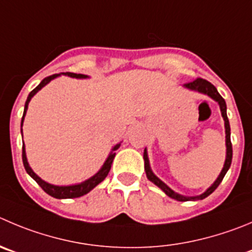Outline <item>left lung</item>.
<instances>
[{"label":"left lung","instance_id":"1","mask_svg":"<svg viewBox=\"0 0 252 252\" xmlns=\"http://www.w3.org/2000/svg\"><path fill=\"white\" fill-rule=\"evenodd\" d=\"M183 88L188 89L190 92H195V93H200L203 95H207L209 96L210 99H213L214 101H217L219 104L220 107V111H221V116L224 119V126H225V146H226V156H225V162H224V167H222L221 172L220 174L218 176V178L215 179L214 183L204 191L200 195H194V196H188V195H183V194H179L177 191H174L173 189L169 188L163 181H160L153 171L151 169V164H150V159H148V153H147V148H145V152H143V160H145V172H146V176H147L148 181L152 182L153 184L160 188L169 198L172 199H176L178 202H188V200H191V202H195V200H202L204 198H207L208 195L213 193L215 189L218 188L220 183H221L222 178L225 177L226 172L229 171L230 166H231V159H232V146H231V141H230V124H229V120H227V115H226V104H225V100L222 99L221 95L218 93L217 88L213 85L212 83L209 81L204 80V79H196V80L191 81V83L188 84H184Z\"/></svg>","mask_w":252,"mask_h":252}]
</instances>
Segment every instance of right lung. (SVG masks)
<instances>
[{"instance_id":"1","label":"right lung","mask_w":252,"mask_h":252,"mask_svg":"<svg viewBox=\"0 0 252 252\" xmlns=\"http://www.w3.org/2000/svg\"><path fill=\"white\" fill-rule=\"evenodd\" d=\"M61 75H68V76H70V78H75V79H88L89 78L88 75H84V74L61 73V74H54V75H50V76H48V78L43 79V80L39 83V85H38L35 89H33L32 92L30 93L27 100H26L25 111H23L22 121H21V132H22V126H23V121H25V116H26V114H27L28 104H30V101L32 100V97L34 96L38 92H39L40 89L44 88L48 83H50L53 79L58 78V76H61ZM22 138H23V132H22ZM120 146H121V142L117 143V145H115L114 147L111 148V152H110L109 156H107L106 160H105L104 164L101 166V168H100L99 171L94 174V176L90 177V178L86 179V181L81 182V183L70 184V186H56V184H50V183H48V182L43 181L39 176H37V174L33 172V169L31 168L30 163H28L27 155H26L25 143H23V146H22L23 166H25L26 172H27V173L30 174V176L32 177V178L34 179L38 184H39L40 188H42L45 193L49 194V195L54 196V198H57V199H71V198H79V196L85 195V194H88L89 191L93 190V189H94L97 184L101 183V182L106 178V176L109 174V172H110V168H111L112 160H114L115 155H116V153H115V151L119 150Z\"/></svg>"}]
</instances>
